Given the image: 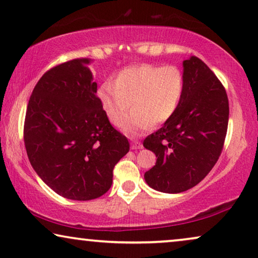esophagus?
<instances>
[{"label":"esophagus","instance_id":"1","mask_svg":"<svg viewBox=\"0 0 258 258\" xmlns=\"http://www.w3.org/2000/svg\"><path fill=\"white\" fill-rule=\"evenodd\" d=\"M130 144H132V149H142L143 146L142 143L140 142V141H136V140H132V142H130Z\"/></svg>","mask_w":258,"mask_h":258}]
</instances>
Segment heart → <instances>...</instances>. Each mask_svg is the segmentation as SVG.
<instances>
[{
  "instance_id": "obj_1",
  "label": "heart",
  "mask_w": 258,
  "mask_h": 258,
  "mask_svg": "<svg viewBox=\"0 0 258 258\" xmlns=\"http://www.w3.org/2000/svg\"><path fill=\"white\" fill-rule=\"evenodd\" d=\"M185 79L176 66L140 64L121 70L115 82L105 81L97 97L104 114L115 126L121 125L130 104L133 111L122 125L129 136H139L149 126L170 119L179 107Z\"/></svg>"
}]
</instances>
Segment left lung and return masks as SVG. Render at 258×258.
I'll return each mask as SVG.
<instances>
[{"label": "left lung", "instance_id": "1", "mask_svg": "<svg viewBox=\"0 0 258 258\" xmlns=\"http://www.w3.org/2000/svg\"><path fill=\"white\" fill-rule=\"evenodd\" d=\"M185 90L174 116L143 141L156 155V164L144 174L157 191L178 194L202 181L223 149L229 121L224 87L196 56L183 61Z\"/></svg>", "mask_w": 258, "mask_h": 258}]
</instances>
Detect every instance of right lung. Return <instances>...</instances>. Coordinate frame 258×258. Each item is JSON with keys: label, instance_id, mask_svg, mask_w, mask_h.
<instances>
[{"label": "right lung", "instance_id": "1", "mask_svg": "<svg viewBox=\"0 0 258 258\" xmlns=\"http://www.w3.org/2000/svg\"><path fill=\"white\" fill-rule=\"evenodd\" d=\"M90 59L48 70L27 107L24 144L42 181L68 200L97 199L110 189L115 164L129 151L96 96Z\"/></svg>", "mask_w": 258, "mask_h": 258}]
</instances>
